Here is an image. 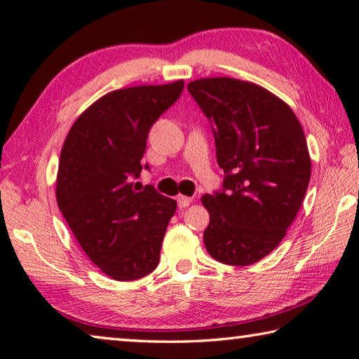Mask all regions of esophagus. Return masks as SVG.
Instances as JSON below:
<instances>
[{
	"instance_id": "34e87169",
	"label": "esophagus",
	"mask_w": 359,
	"mask_h": 359,
	"mask_svg": "<svg viewBox=\"0 0 359 359\" xmlns=\"http://www.w3.org/2000/svg\"><path fill=\"white\" fill-rule=\"evenodd\" d=\"M178 207L180 209H186V207H189V204L192 202V199L191 197H188V196H178Z\"/></svg>"
}]
</instances>
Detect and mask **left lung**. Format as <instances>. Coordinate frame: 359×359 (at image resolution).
Returning a JSON list of instances; mask_svg holds the SVG:
<instances>
[{
    "instance_id": "obj_1",
    "label": "left lung",
    "mask_w": 359,
    "mask_h": 359,
    "mask_svg": "<svg viewBox=\"0 0 359 359\" xmlns=\"http://www.w3.org/2000/svg\"><path fill=\"white\" fill-rule=\"evenodd\" d=\"M212 124L222 191L202 196L210 222L207 252L228 266H251L278 246L311 178L298 118L283 100L252 82L209 77L188 84Z\"/></svg>"
}]
</instances>
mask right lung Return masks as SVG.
<instances>
[{
  "label": "right lung",
  "mask_w": 359,
  "mask_h": 359,
  "mask_svg": "<svg viewBox=\"0 0 359 359\" xmlns=\"http://www.w3.org/2000/svg\"><path fill=\"white\" fill-rule=\"evenodd\" d=\"M183 87L176 81L107 93L76 119L61 149L58 207L84 252L113 280L142 278L158 266L176 201L152 184L137 192L133 181L150 128Z\"/></svg>",
  "instance_id": "1"
}]
</instances>
